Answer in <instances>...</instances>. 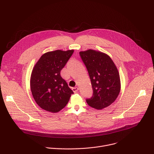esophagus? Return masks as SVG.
<instances>
[{"instance_id":"1","label":"esophagus","mask_w":154,"mask_h":154,"mask_svg":"<svg viewBox=\"0 0 154 154\" xmlns=\"http://www.w3.org/2000/svg\"><path fill=\"white\" fill-rule=\"evenodd\" d=\"M72 91H74V93H78V91H79V88L77 87H75V88H72Z\"/></svg>"}]
</instances>
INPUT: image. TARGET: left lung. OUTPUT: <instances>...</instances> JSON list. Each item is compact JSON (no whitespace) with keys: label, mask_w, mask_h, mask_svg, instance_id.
I'll list each match as a JSON object with an SVG mask.
<instances>
[{"label":"left lung","mask_w":154,"mask_h":154,"mask_svg":"<svg viewBox=\"0 0 154 154\" xmlns=\"http://www.w3.org/2000/svg\"><path fill=\"white\" fill-rule=\"evenodd\" d=\"M80 57L88 72L93 90V96L86 100L92 108L101 109L110 105L121 90L118 70L107 54L89 49L80 52Z\"/></svg>","instance_id":"left-lung-1"}]
</instances>
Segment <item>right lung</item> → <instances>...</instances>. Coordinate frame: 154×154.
<instances>
[{"mask_svg": "<svg viewBox=\"0 0 154 154\" xmlns=\"http://www.w3.org/2000/svg\"><path fill=\"white\" fill-rule=\"evenodd\" d=\"M74 50H57L44 54L35 64L30 77V88L36 103L46 111L57 113L69 100L74 92L60 75Z\"/></svg>", "mask_w": 154, "mask_h": 154, "instance_id": "1", "label": "right lung"}]
</instances>
